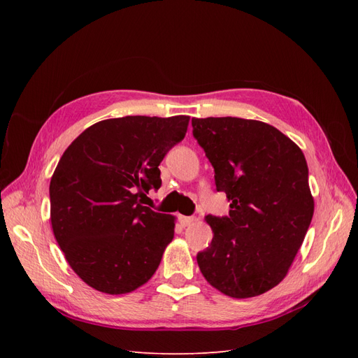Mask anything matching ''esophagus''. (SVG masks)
Returning a JSON list of instances; mask_svg holds the SVG:
<instances>
[{"instance_id": "1", "label": "esophagus", "mask_w": 358, "mask_h": 358, "mask_svg": "<svg viewBox=\"0 0 358 358\" xmlns=\"http://www.w3.org/2000/svg\"><path fill=\"white\" fill-rule=\"evenodd\" d=\"M179 222L182 227H188L194 222V218L192 216H179Z\"/></svg>"}]
</instances>
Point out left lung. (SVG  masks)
I'll list each match as a JSON object with an SVG mask.
<instances>
[{
    "instance_id": "obj_1",
    "label": "left lung",
    "mask_w": 358,
    "mask_h": 358,
    "mask_svg": "<svg viewBox=\"0 0 358 358\" xmlns=\"http://www.w3.org/2000/svg\"><path fill=\"white\" fill-rule=\"evenodd\" d=\"M192 128L231 208L225 218H204L213 239L199 267L225 296L263 294L287 276L312 221L306 158L278 128L254 119L192 117Z\"/></svg>"
}]
</instances>
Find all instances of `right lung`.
I'll return each instance as SVG.
<instances>
[{
	"mask_svg": "<svg viewBox=\"0 0 358 358\" xmlns=\"http://www.w3.org/2000/svg\"><path fill=\"white\" fill-rule=\"evenodd\" d=\"M189 116H125L86 128L50 179V222L67 263L86 285L127 294L154 276L176 218L148 206L159 162L185 137Z\"/></svg>",
	"mask_w": 358,
	"mask_h": 358,
	"instance_id": "add662e5",
	"label": "right lung"
}]
</instances>
